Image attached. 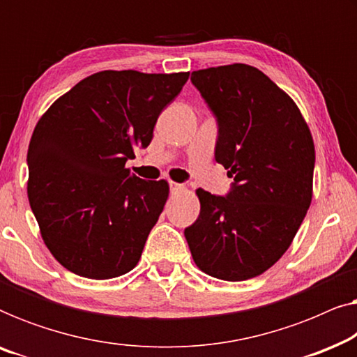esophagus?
I'll use <instances>...</instances> for the list:
<instances>
[{"label":"esophagus","instance_id":"1","mask_svg":"<svg viewBox=\"0 0 357 357\" xmlns=\"http://www.w3.org/2000/svg\"><path fill=\"white\" fill-rule=\"evenodd\" d=\"M169 188H170V193H172V195H175V193H180V192H183V190H185L183 185L175 183V182H170Z\"/></svg>","mask_w":357,"mask_h":357}]
</instances>
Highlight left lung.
Wrapping results in <instances>:
<instances>
[{"label":"left lung","instance_id":"obj_1","mask_svg":"<svg viewBox=\"0 0 357 357\" xmlns=\"http://www.w3.org/2000/svg\"><path fill=\"white\" fill-rule=\"evenodd\" d=\"M192 84L216 119L214 159L234 182L224 197L197 190L202 209L185 238L206 275L250 280L280 260L304 221L314 139L291 97L257 68L193 71Z\"/></svg>","mask_w":357,"mask_h":357}]
</instances>
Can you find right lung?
Wrapping results in <instances>:
<instances>
[{
  "label": "right lung",
  "mask_w": 357,
  "mask_h": 357,
  "mask_svg": "<svg viewBox=\"0 0 357 357\" xmlns=\"http://www.w3.org/2000/svg\"><path fill=\"white\" fill-rule=\"evenodd\" d=\"M188 75L96 73L38 120L27 151L29 203L66 270L109 280L138 265L169 185L136 177L125 164L136 148H148Z\"/></svg>",
  "instance_id": "right-lung-1"
}]
</instances>
